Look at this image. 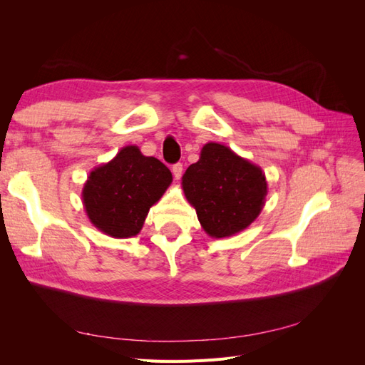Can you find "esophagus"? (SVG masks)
I'll list each match as a JSON object with an SVG mask.
<instances>
[{
  "label": "esophagus",
  "instance_id": "1",
  "mask_svg": "<svg viewBox=\"0 0 365 365\" xmlns=\"http://www.w3.org/2000/svg\"><path fill=\"white\" fill-rule=\"evenodd\" d=\"M172 173L175 176V180H180L181 175H182V164L181 163H176L172 165Z\"/></svg>",
  "mask_w": 365,
  "mask_h": 365
}]
</instances>
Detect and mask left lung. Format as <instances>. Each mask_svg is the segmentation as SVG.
I'll list each match as a JSON object with an SVG mask.
<instances>
[{
	"instance_id": "8db88e82",
	"label": "left lung",
	"mask_w": 365,
	"mask_h": 365,
	"mask_svg": "<svg viewBox=\"0 0 365 365\" xmlns=\"http://www.w3.org/2000/svg\"><path fill=\"white\" fill-rule=\"evenodd\" d=\"M182 190L205 233L220 239L240 233L260 215L268 182L259 165L219 143H207L182 175Z\"/></svg>"
}]
</instances>
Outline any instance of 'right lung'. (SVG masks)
Listing matches in <instances>:
<instances>
[{"label": "right lung", "mask_w": 365, "mask_h": 365, "mask_svg": "<svg viewBox=\"0 0 365 365\" xmlns=\"http://www.w3.org/2000/svg\"><path fill=\"white\" fill-rule=\"evenodd\" d=\"M172 184V173L137 146H125L117 155L88 175L82 201L90 222L102 233L126 239L137 236L150 207Z\"/></svg>", "instance_id": "obj_1"}]
</instances>
